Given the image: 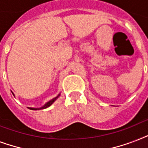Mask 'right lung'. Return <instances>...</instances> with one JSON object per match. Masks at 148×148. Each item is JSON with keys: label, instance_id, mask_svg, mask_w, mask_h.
I'll use <instances>...</instances> for the list:
<instances>
[{"label": "right lung", "instance_id": "right-lung-1", "mask_svg": "<svg viewBox=\"0 0 148 148\" xmlns=\"http://www.w3.org/2000/svg\"><path fill=\"white\" fill-rule=\"evenodd\" d=\"M12 94H13V93H12ZM58 96H59V95H58ZM58 97H54V98H53V99L51 100V101H50L49 102H47V103H46V104H45V106H43L42 108H29V109H31V110H40V109H45V108H48V107H50V106H51V104H52V103H53V102H54V101H55L56 99L58 98Z\"/></svg>", "mask_w": 148, "mask_h": 148}]
</instances>
